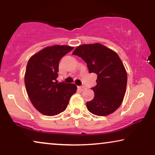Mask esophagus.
Masks as SVG:
<instances>
[{
	"instance_id": "esophagus-1",
	"label": "esophagus",
	"mask_w": 155,
	"mask_h": 155,
	"mask_svg": "<svg viewBox=\"0 0 155 155\" xmlns=\"http://www.w3.org/2000/svg\"><path fill=\"white\" fill-rule=\"evenodd\" d=\"M78 89H79L80 91H83L84 89V87H83V86L78 87Z\"/></svg>"
}]
</instances>
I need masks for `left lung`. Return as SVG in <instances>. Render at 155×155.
Returning a JSON list of instances; mask_svg holds the SVG:
<instances>
[{
	"instance_id": "obj_1",
	"label": "left lung",
	"mask_w": 155,
	"mask_h": 155,
	"mask_svg": "<svg viewBox=\"0 0 155 155\" xmlns=\"http://www.w3.org/2000/svg\"><path fill=\"white\" fill-rule=\"evenodd\" d=\"M73 55L87 63L89 72L97 75L96 85L91 89L93 100L87 102L88 110L94 115L106 116L115 112L124 99L127 73L117 54L100 43L77 47Z\"/></svg>"
}]
</instances>
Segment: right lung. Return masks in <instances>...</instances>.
<instances>
[{
    "mask_svg": "<svg viewBox=\"0 0 155 155\" xmlns=\"http://www.w3.org/2000/svg\"><path fill=\"white\" fill-rule=\"evenodd\" d=\"M73 48L59 45L46 47L28 60L24 75L26 91L35 108L45 115L54 116L64 112L77 91L75 84L57 80L60 59Z\"/></svg>",
    "mask_w": 155,
    "mask_h": 155,
    "instance_id": "obj_1",
    "label": "right lung"
}]
</instances>
